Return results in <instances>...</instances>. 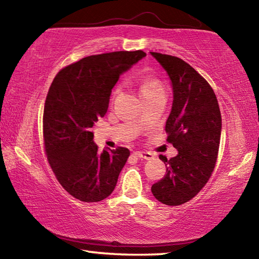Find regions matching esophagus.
Segmentation results:
<instances>
[{"label": "esophagus", "instance_id": "34e87169", "mask_svg": "<svg viewBox=\"0 0 259 259\" xmlns=\"http://www.w3.org/2000/svg\"><path fill=\"white\" fill-rule=\"evenodd\" d=\"M135 155L139 157V159L142 160H151L153 159V154L150 152H140V151H136L135 152Z\"/></svg>", "mask_w": 259, "mask_h": 259}]
</instances>
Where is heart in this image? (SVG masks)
Listing matches in <instances>:
<instances>
[{
	"instance_id": "heart-1",
	"label": "heart",
	"mask_w": 259,
	"mask_h": 259,
	"mask_svg": "<svg viewBox=\"0 0 259 259\" xmlns=\"http://www.w3.org/2000/svg\"><path fill=\"white\" fill-rule=\"evenodd\" d=\"M160 90H163V89H162V85L160 84V82L155 80V78L145 76L139 81V93L142 95V97H145L147 95H151Z\"/></svg>"
}]
</instances>
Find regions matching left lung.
Returning a JSON list of instances; mask_svg holds the SVG:
<instances>
[{"label": "left lung", "instance_id": "left-lung-1", "mask_svg": "<svg viewBox=\"0 0 259 259\" xmlns=\"http://www.w3.org/2000/svg\"><path fill=\"white\" fill-rule=\"evenodd\" d=\"M171 81L174 100L165 123L169 143L178 154L160 155L166 171L152 186L156 200L166 205L187 202L202 190L216 164L222 115L212 88L178 57L151 52Z\"/></svg>", "mask_w": 259, "mask_h": 259}]
</instances>
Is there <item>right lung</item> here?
I'll list each match as a JSON object with an SVG mask.
<instances>
[{
	"label": "right lung",
	"mask_w": 259,
	"mask_h": 259,
	"mask_svg": "<svg viewBox=\"0 0 259 259\" xmlns=\"http://www.w3.org/2000/svg\"><path fill=\"white\" fill-rule=\"evenodd\" d=\"M146 54L115 51L89 56L57 74L43 113L48 161L60 185L83 202L106 199L130 155L125 147L98 152L93 126L107 112L121 74Z\"/></svg>",
	"instance_id": "1"
}]
</instances>
